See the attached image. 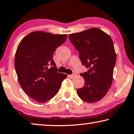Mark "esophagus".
<instances>
[{
  "label": "esophagus",
  "mask_w": 134,
  "mask_h": 134,
  "mask_svg": "<svg viewBox=\"0 0 134 134\" xmlns=\"http://www.w3.org/2000/svg\"><path fill=\"white\" fill-rule=\"evenodd\" d=\"M76 76V74H75V73H74V74H70V75H69V77L70 78H71V79H72L74 77H75Z\"/></svg>",
  "instance_id": "1"
}]
</instances>
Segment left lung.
<instances>
[{
    "mask_svg": "<svg viewBox=\"0 0 134 134\" xmlns=\"http://www.w3.org/2000/svg\"><path fill=\"white\" fill-rule=\"evenodd\" d=\"M69 40L79 51L81 63L89 70L81 73L85 85L77 90L88 103L99 101L110 89L116 57L112 38L100 29L93 28L71 34Z\"/></svg>",
    "mask_w": 134,
    "mask_h": 134,
    "instance_id": "8db88e82",
    "label": "left lung"
}]
</instances>
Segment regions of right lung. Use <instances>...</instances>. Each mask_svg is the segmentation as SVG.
<instances>
[{
	"instance_id": "obj_1",
	"label": "right lung",
	"mask_w": 134,
	"mask_h": 134,
	"mask_svg": "<svg viewBox=\"0 0 134 134\" xmlns=\"http://www.w3.org/2000/svg\"><path fill=\"white\" fill-rule=\"evenodd\" d=\"M67 35L32 32L18 45L15 67L22 89L40 103L57 93L66 74L57 71L53 57L54 51L67 39Z\"/></svg>"
}]
</instances>
